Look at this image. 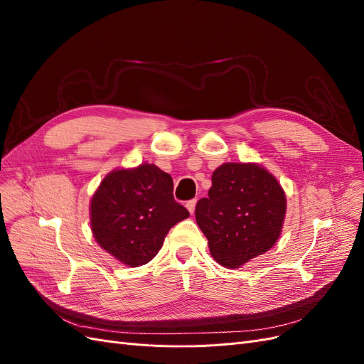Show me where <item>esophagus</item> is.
I'll return each instance as SVG.
<instances>
[{
	"label": "esophagus",
	"mask_w": 364,
	"mask_h": 364,
	"mask_svg": "<svg viewBox=\"0 0 364 364\" xmlns=\"http://www.w3.org/2000/svg\"><path fill=\"white\" fill-rule=\"evenodd\" d=\"M196 203H197V200H196V199H193V200H190V202H186V209H188L190 214H194Z\"/></svg>",
	"instance_id": "1"
}]
</instances>
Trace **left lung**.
Returning a JSON list of instances; mask_svg holds the SVG:
<instances>
[{
  "label": "left lung",
  "mask_w": 364,
  "mask_h": 364,
  "mask_svg": "<svg viewBox=\"0 0 364 364\" xmlns=\"http://www.w3.org/2000/svg\"><path fill=\"white\" fill-rule=\"evenodd\" d=\"M287 199L274 176L257 162H225L213 186L196 205V222L211 257L240 269L272 249L281 235Z\"/></svg>",
  "instance_id": "obj_1"
}]
</instances>
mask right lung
<instances>
[{
  "instance_id": "right-lung-1",
  "label": "right lung",
  "mask_w": 364,
  "mask_h": 364,
  "mask_svg": "<svg viewBox=\"0 0 364 364\" xmlns=\"http://www.w3.org/2000/svg\"><path fill=\"white\" fill-rule=\"evenodd\" d=\"M186 217L173 197L171 176L147 162L106 174L90 203L95 241L129 267L155 258L168 230Z\"/></svg>"
}]
</instances>
